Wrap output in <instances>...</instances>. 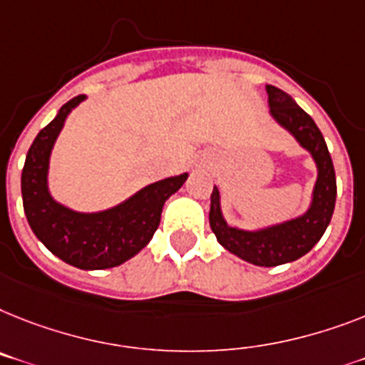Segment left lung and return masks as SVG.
<instances>
[{"label": "left lung", "instance_id": "1", "mask_svg": "<svg viewBox=\"0 0 365 365\" xmlns=\"http://www.w3.org/2000/svg\"><path fill=\"white\" fill-rule=\"evenodd\" d=\"M264 89L269 95L270 117L293 135L298 145L308 150L317 168V179L313 185L308 209L302 215L278 224L242 230L227 224L224 218L222 194L215 185L210 194L209 222L216 240L230 254L255 267H278L300 259L321 240L332 220L338 188L327 141L315 121L285 91L274 86H267Z\"/></svg>", "mask_w": 365, "mask_h": 365}]
</instances>
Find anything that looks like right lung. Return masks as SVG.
<instances>
[{
	"label": "right lung",
	"instance_id": "1",
	"mask_svg": "<svg viewBox=\"0 0 365 365\" xmlns=\"http://www.w3.org/2000/svg\"><path fill=\"white\" fill-rule=\"evenodd\" d=\"M86 98L74 96L37 134L22 170V201L27 224L56 257L81 270H104L119 267L150 242L164 203L185 185L188 173L150 182L121 203L95 212L57 201L48 185L52 150L71 111Z\"/></svg>",
	"mask_w": 365,
	"mask_h": 365
}]
</instances>
